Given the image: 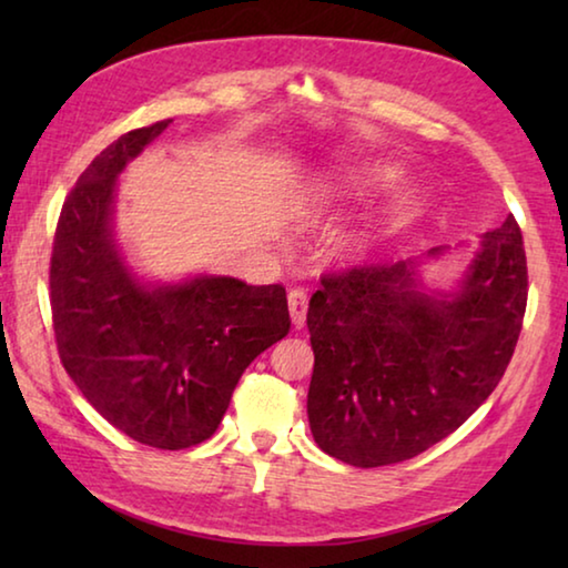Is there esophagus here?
Masks as SVG:
<instances>
[{"instance_id": "1", "label": "esophagus", "mask_w": 568, "mask_h": 568, "mask_svg": "<svg viewBox=\"0 0 568 568\" xmlns=\"http://www.w3.org/2000/svg\"><path fill=\"white\" fill-rule=\"evenodd\" d=\"M287 307H291V321L295 328H303L305 323V313H307V295L301 287H293L291 293H287Z\"/></svg>"}]
</instances>
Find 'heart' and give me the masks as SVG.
Here are the masks:
<instances>
[{"mask_svg":"<svg viewBox=\"0 0 568 568\" xmlns=\"http://www.w3.org/2000/svg\"><path fill=\"white\" fill-rule=\"evenodd\" d=\"M365 182H368V180H365L363 175H351L348 180L341 182V192L358 190V187L365 185ZM368 240L371 237L365 233H348V235H343L338 240V245H335V253H338V257H343V261H353V257L363 255V250L368 247Z\"/></svg>","mask_w":568,"mask_h":568,"instance_id":"b5f03b06","label":"heart"}]
</instances>
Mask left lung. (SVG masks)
Segmentation results:
<instances>
[{
    "label": "left lung",
    "instance_id": "1",
    "mask_svg": "<svg viewBox=\"0 0 568 568\" xmlns=\"http://www.w3.org/2000/svg\"><path fill=\"white\" fill-rule=\"evenodd\" d=\"M444 247L428 250V257ZM423 261L325 275L307 305L315 353L307 420L325 454L358 468L408 460L454 434L491 396L526 311L514 215L486 233L454 291Z\"/></svg>",
    "mask_w": 568,
    "mask_h": 568
}]
</instances>
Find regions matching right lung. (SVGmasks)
<instances>
[{"instance_id": "right-lung-1", "label": "right lung", "mask_w": 568, "mask_h": 568, "mask_svg": "<svg viewBox=\"0 0 568 568\" xmlns=\"http://www.w3.org/2000/svg\"><path fill=\"white\" fill-rule=\"evenodd\" d=\"M172 120L104 148L57 223L50 303L64 371L94 410L138 444L180 450L207 440L240 376L291 331L283 285L230 275L145 281L114 233L118 178Z\"/></svg>"}]
</instances>
